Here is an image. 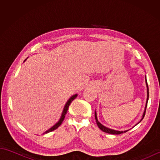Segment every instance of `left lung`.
Masks as SVG:
<instances>
[{"label":"left lung","instance_id":"obj_1","mask_svg":"<svg viewBox=\"0 0 160 160\" xmlns=\"http://www.w3.org/2000/svg\"><path fill=\"white\" fill-rule=\"evenodd\" d=\"M145 82H146V85H147V101H146V104H145V107H144V110L143 112V114H142V116L140 119V120L139 121L138 123L135 124V126H136L137 124H138L140 122L143 120V118L145 115V112H146V109H147V103H148V84H147V76L145 75ZM95 118H96V124L98 125V128H99L100 130L102 131L103 132H107V133H109V134H113V135H118V134H121V133H123V132H126L127 131H128V130H125V131H118V130H114V129H111L110 128H108L107 127H105L103 124H102L100 122L98 121V118H97V113H96V111H95ZM134 126V127H135Z\"/></svg>","mask_w":160,"mask_h":160}]
</instances>
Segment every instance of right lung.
Masks as SVG:
<instances>
[{
	"instance_id": "right-lung-1",
	"label": "right lung",
	"mask_w": 160,
	"mask_h": 160,
	"mask_svg": "<svg viewBox=\"0 0 160 160\" xmlns=\"http://www.w3.org/2000/svg\"><path fill=\"white\" fill-rule=\"evenodd\" d=\"M28 58H26L25 60H24V62H25V61L27 60V59H28ZM77 96H78V93H76V94L73 95V96H71L69 98V99H68V100L67 101V102L65 103V104H64V108H63V110H62V113H61V115H60V119H59V120L58 121V122H56V123L53 126V127H51L49 129H48V130L46 131L45 132H43V134L48 133V132H52V131H54V130H56V129L58 127H60V124L62 123V122H63V120H64V118H65V115L67 114V112L68 108H69V107L70 104L71 103V102H72Z\"/></svg>"
}]
</instances>
